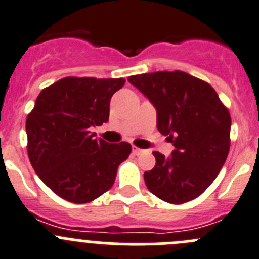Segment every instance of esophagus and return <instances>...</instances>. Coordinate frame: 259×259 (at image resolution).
Segmentation results:
<instances>
[{
	"label": "esophagus",
	"instance_id": "esophagus-1",
	"mask_svg": "<svg viewBox=\"0 0 259 259\" xmlns=\"http://www.w3.org/2000/svg\"><path fill=\"white\" fill-rule=\"evenodd\" d=\"M142 152H143V149L138 148L137 146H133V153H134V154H137V156H138V154H141Z\"/></svg>",
	"mask_w": 259,
	"mask_h": 259
}]
</instances>
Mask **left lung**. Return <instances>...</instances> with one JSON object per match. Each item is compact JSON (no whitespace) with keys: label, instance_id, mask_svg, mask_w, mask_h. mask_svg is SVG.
Returning a JSON list of instances; mask_svg holds the SVG:
<instances>
[{"label":"left lung","instance_id":"1","mask_svg":"<svg viewBox=\"0 0 259 259\" xmlns=\"http://www.w3.org/2000/svg\"><path fill=\"white\" fill-rule=\"evenodd\" d=\"M157 110V129L175 149L170 158L153 152L144 172L151 193L171 204L199 197L219 175L230 149L231 116L207 81L188 72L156 71L129 76Z\"/></svg>","mask_w":259,"mask_h":259}]
</instances>
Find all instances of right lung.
<instances>
[{"label":"right lung","mask_w":259,"mask_h":259,"mask_svg":"<svg viewBox=\"0 0 259 259\" xmlns=\"http://www.w3.org/2000/svg\"><path fill=\"white\" fill-rule=\"evenodd\" d=\"M124 84L66 76L37 97L26 117V151L40 180L62 199L83 204L102 195L132 153L126 142L107 143L91 133L108 121L111 97Z\"/></svg>","instance_id":"obj_1"}]
</instances>
